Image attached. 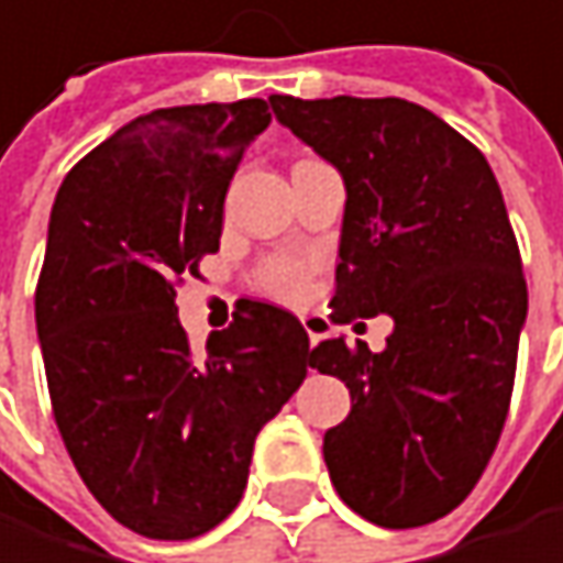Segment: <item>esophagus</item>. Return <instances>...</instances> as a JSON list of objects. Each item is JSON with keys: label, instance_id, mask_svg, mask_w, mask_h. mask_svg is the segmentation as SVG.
I'll use <instances>...</instances> for the list:
<instances>
[{"label": "esophagus", "instance_id": "34e87169", "mask_svg": "<svg viewBox=\"0 0 563 563\" xmlns=\"http://www.w3.org/2000/svg\"><path fill=\"white\" fill-rule=\"evenodd\" d=\"M301 324H305L311 344H318V341L324 338V318H321V314H301Z\"/></svg>", "mask_w": 563, "mask_h": 563}]
</instances>
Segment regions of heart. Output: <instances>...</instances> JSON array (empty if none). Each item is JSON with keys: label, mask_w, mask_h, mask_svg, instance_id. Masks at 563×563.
<instances>
[{"label": "heart", "mask_w": 563, "mask_h": 563, "mask_svg": "<svg viewBox=\"0 0 563 563\" xmlns=\"http://www.w3.org/2000/svg\"><path fill=\"white\" fill-rule=\"evenodd\" d=\"M265 285L275 295H295L305 285V265L301 262H291V258H275L265 268Z\"/></svg>", "instance_id": "obj_1"}]
</instances>
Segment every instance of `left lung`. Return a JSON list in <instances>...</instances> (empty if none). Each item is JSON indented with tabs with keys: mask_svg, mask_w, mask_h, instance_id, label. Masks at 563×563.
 Listing matches in <instances>:
<instances>
[{
	"mask_svg": "<svg viewBox=\"0 0 563 563\" xmlns=\"http://www.w3.org/2000/svg\"><path fill=\"white\" fill-rule=\"evenodd\" d=\"M268 102L344 178L331 318L395 321L385 351L311 347V368L351 391V415L324 431L331 484L372 525H431L471 495L515 388L528 285L498 178L405 99Z\"/></svg>",
	"mask_w": 563,
	"mask_h": 563,
	"instance_id": "1",
	"label": "left lung"
}]
</instances>
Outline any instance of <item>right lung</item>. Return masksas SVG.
Instances as JSON below:
<instances>
[{
    "label": "right lung",
    "mask_w": 563,
    "mask_h": 563,
    "mask_svg": "<svg viewBox=\"0 0 563 563\" xmlns=\"http://www.w3.org/2000/svg\"><path fill=\"white\" fill-rule=\"evenodd\" d=\"M268 102L132 119L65 175L35 288L52 415L96 501L129 531L188 541L249 484L265 421L311 368L301 321L245 301L195 355L175 285L219 252L229 181Z\"/></svg>",
    "instance_id": "obj_1"
}]
</instances>
